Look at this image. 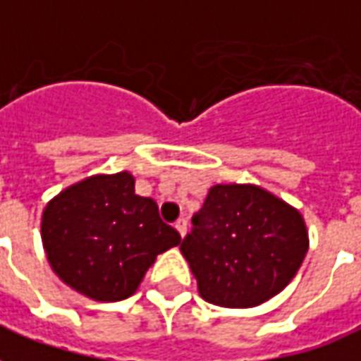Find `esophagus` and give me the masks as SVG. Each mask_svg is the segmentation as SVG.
Returning a JSON list of instances; mask_svg holds the SVG:
<instances>
[{
  "instance_id": "esophagus-1",
  "label": "esophagus",
  "mask_w": 361,
  "mask_h": 361,
  "mask_svg": "<svg viewBox=\"0 0 361 361\" xmlns=\"http://www.w3.org/2000/svg\"><path fill=\"white\" fill-rule=\"evenodd\" d=\"M176 229H178L180 236L183 238V236L187 235V221H185V219H178V221H176Z\"/></svg>"
}]
</instances>
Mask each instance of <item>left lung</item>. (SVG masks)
Here are the masks:
<instances>
[{"label": "left lung", "mask_w": 361, "mask_h": 361, "mask_svg": "<svg viewBox=\"0 0 361 361\" xmlns=\"http://www.w3.org/2000/svg\"><path fill=\"white\" fill-rule=\"evenodd\" d=\"M204 301L250 309L284 290L309 250L305 219L293 206L250 183L210 187L181 242Z\"/></svg>", "instance_id": "left-lung-1"}]
</instances>
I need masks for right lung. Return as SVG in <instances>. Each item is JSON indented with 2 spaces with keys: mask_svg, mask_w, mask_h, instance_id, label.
I'll return each instance as SVG.
<instances>
[{
  "mask_svg": "<svg viewBox=\"0 0 361 361\" xmlns=\"http://www.w3.org/2000/svg\"><path fill=\"white\" fill-rule=\"evenodd\" d=\"M41 240L59 279L102 302L137 290L157 255L178 246L180 233L149 197L134 192L130 172L73 183L45 206Z\"/></svg>",
  "mask_w": 361,
  "mask_h": 361,
  "instance_id": "obj_1",
  "label": "right lung"
}]
</instances>
